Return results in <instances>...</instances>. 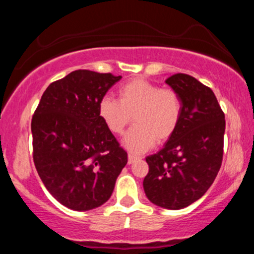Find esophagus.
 Segmentation results:
<instances>
[{
  "label": "esophagus",
  "instance_id": "1",
  "mask_svg": "<svg viewBox=\"0 0 254 254\" xmlns=\"http://www.w3.org/2000/svg\"><path fill=\"white\" fill-rule=\"evenodd\" d=\"M138 159H139V157L133 155V154H129V155H127V162H129V165L133 164V162H135L136 160H138Z\"/></svg>",
  "mask_w": 254,
  "mask_h": 254
}]
</instances>
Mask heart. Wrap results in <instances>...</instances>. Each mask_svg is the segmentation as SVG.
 <instances>
[{"mask_svg":"<svg viewBox=\"0 0 254 254\" xmlns=\"http://www.w3.org/2000/svg\"><path fill=\"white\" fill-rule=\"evenodd\" d=\"M98 113L111 132L122 135L131 122L136 125L124 137L123 144L133 154L150 149L155 141L173 135L182 116L179 95L170 88H159L145 80H132L118 89V100L104 97Z\"/></svg>","mask_w":254,"mask_h":254,"instance_id":"b5f03b06","label":"heart"}]
</instances>
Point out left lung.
Here are the masks:
<instances>
[{
	"instance_id": "left-lung-1",
	"label": "left lung",
	"mask_w": 254,
	"mask_h": 254,
	"mask_svg": "<svg viewBox=\"0 0 254 254\" xmlns=\"http://www.w3.org/2000/svg\"><path fill=\"white\" fill-rule=\"evenodd\" d=\"M166 83L179 95L182 116L164 148L145 157L149 172L143 189L153 204L179 210L214 183L222 164L226 121L214 92L197 78L176 74Z\"/></svg>"
}]
</instances>
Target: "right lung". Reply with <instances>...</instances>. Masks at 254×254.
Instances as JSON below:
<instances>
[{
	"label": "right lung",
	"mask_w": 254,
	"mask_h": 254,
	"mask_svg": "<svg viewBox=\"0 0 254 254\" xmlns=\"http://www.w3.org/2000/svg\"><path fill=\"white\" fill-rule=\"evenodd\" d=\"M121 78L72 71L46 88L32 118L38 174L52 197L71 210L106 203L127 162L98 113L99 101Z\"/></svg>",
	"instance_id": "right-lung-1"
}]
</instances>
